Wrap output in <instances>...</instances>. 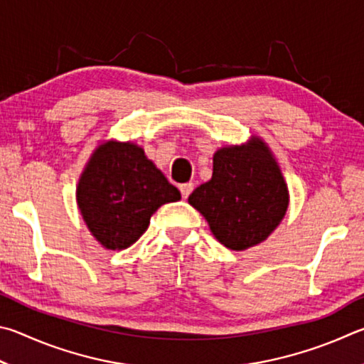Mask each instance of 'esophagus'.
Returning a JSON list of instances; mask_svg holds the SVG:
<instances>
[{
  "instance_id": "obj_1",
  "label": "esophagus",
  "mask_w": 364,
  "mask_h": 364,
  "mask_svg": "<svg viewBox=\"0 0 364 364\" xmlns=\"http://www.w3.org/2000/svg\"><path fill=\"white\" fill-rule=\"evenodd\" d=\"M193 188H195V186L192 182H188V183H182L181 186V193H182V198H188V195L193 192Z\"/></svg>"
}]
</instances>
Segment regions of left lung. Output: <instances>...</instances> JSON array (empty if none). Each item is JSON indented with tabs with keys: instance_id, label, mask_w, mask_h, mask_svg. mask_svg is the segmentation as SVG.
I'll use <instances>...</instances> for the list:
<instances>
[{
	"instance_id": "1",
	"label": "left lung",
	"mask_w": 364,
	"mask_h": 364,
	"mask_svg": "<svg viewBox=\"0 0 364 364\" xmlns=\"http://www.w3.org/2000/svg\"><path fill=\"white\" fill-rule=\"evenodd\" d=\"M188 203L203 214L218 241L245 251L275 230L289 205L282 169L262 139L219 149L213 177L193 190Z\"/></svg>"
}]
</instances>
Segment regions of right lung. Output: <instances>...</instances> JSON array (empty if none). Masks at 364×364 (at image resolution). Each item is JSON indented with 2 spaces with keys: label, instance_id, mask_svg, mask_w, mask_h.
I'll use <instances>...</instances> for the list:
<instances>
[{
  "label": "right lung",
  "instance_id": "obj_1",
  "mask_svg": "<svg viewBox=\"0 0 364 364\" xmlns=\"http://www.w3.org/2000/svg\"><path fill=\"white\" fill-rule=\"evenodd\" d=\"M181 200L144 149L108 140L89 158L76 187V201L89 232L112 251H121L142 237L159 206Z\"/></svg>",
  "mask_w": 364,
  "mask_h": 364
}]
</instances>
